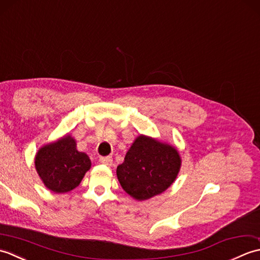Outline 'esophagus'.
<instances>
[{
    "label": "esophagus",
    "mask_w": 260,
    "mask_h": 260,
    "mask_svg": "<svg viewBox=\"0 0 260 260\" xmlns=\"http://www.w3.org/2000/svg\"><path fill=\"white\" fill-rule=\"evenodd\" d=\"M99 162L104 165H107V167H110L113 164V158L112 156H103L99 158Z\"/></svg>",
    "instance_id": "esophagus-1"
}]
</instances>
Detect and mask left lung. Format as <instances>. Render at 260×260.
Segmentation results:
<instances>
[{"label":"left lung","instance_id":"obj_1","mask_svg":"<svg viewBox=\"0 0 260 260\" xmlns=\"http://www.w3.org/2000/svg\"><path fill=\"white\" fill-rule=\"evenodd\" d=\"M180 167L181 158L173 146L141 135L116 172L124 191L142 201L167 190L174 182Z\"/></svg>","mask_w":260,"mask_h":260}]
</instances>
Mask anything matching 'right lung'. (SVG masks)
Segmentation results:
<instances>
[{
	"mask_svg": "<svg viewBox=\"0 0 260 260\" xmlns=\"http://www.w3.org/2000/svg\"><path fill=\"white\" fill-rule=\"evenodd\" d=\"M35 163L43 183L56 193L69 192L78 186L91 165L86 153L77 151L71 136L40 148Z\"/></svg>",
	"mask_w": 260,
	"mask_h": 260,
	"instance_id": "1",
	"label": "right lung"
}]
</instances>
